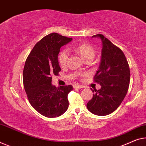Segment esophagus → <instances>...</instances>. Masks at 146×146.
I'll use <instances>...</instances> for the list:
<instances>
[{
    "label": "esophagus",
    "instance_id": "obj_1",
    "mask_svg": "<svg viewBox=\"0 0 146 146\" xmlns=\"http://www.w3.org/2000/svg\"><path fill=\"white\" fill-rule=\"evenodd\" d=\"M84 86H81V85H78V84H76V85H74V88H76V89H82V88H84Z\"/></svg>",
    "mask_w": 146,
    "mask_h": 146
}]
</instances>
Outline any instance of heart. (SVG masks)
Masks as SVG:
<instances>
[{
  "label": "heart",
  "mask_w": 146,
  "mask_h": 146,
  "mask_svg": "<svg viewBox=\"0 0 146 146\" xmlns=\"http://www.w3.org/2000/svg\"><path fill=\"white\" fill-rule=\"evenodd\" d=\"M76 53L79 54L83 59L85 60L87 58H93L95 54V51L90 45L87 44H82L74 47V48ZM68 51L67 50H63L60 51L58 57V60L60 65H64L66 63L68 57Z\"/></svg>",
  "instance_id": "heart-1"
}]
</instances>
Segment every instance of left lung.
Masks as SVG:
<instances>
[{
    "label": "left lung",
    "instance_id": "left-lung-1",
    "mask_svg": "<svg viewBox=\"0 0 146 146\" xmlns=\"http://www.w3.org/2000/svg\"><path fill=\"white\" fill-rule=\"evenodd\" d=\"M102 41L101 60L95 82L101 86L92 89L93 96L87 104L89 111L104 116L115 110L126 96L130 83V69L121 50L101 34L94 35Z\"/></svg>",
    "mask_w": 146,
    "mask_h": 146
}]
</instances>
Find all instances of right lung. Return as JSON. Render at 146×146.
Segmentation results:
<instances>
[{
	"label": "right lung",
	"mask_w": 146,
	"mask_h": 146,
	"mask_svg": "<svg viewBox=\"0 0 146 146\" xmlns=\"http://www.w3.org/2000/svg\"><path fill=\"white\" fill-rule=\"evenodd\" d=\"M72 38L51 33L36 44L25 64L23 80L28 99L38 112L45 117H59L68 108L70 85L56 87L51 75L60 71L58 61L60 49Z\"/></svg>",
	"instance_id": "obj_1"
}]
</instances>
